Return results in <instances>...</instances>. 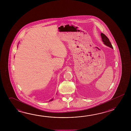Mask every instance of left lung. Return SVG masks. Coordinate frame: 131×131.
Instances as JSON below:
<instances>
[{
	"label": "left lung",
	"instance_id": "8db88e82",
	"mask_svg": "<svg viewBox=\"0 0 131 131\" xmlns=\"http://www.w3.org/2000/svg\"><path fill=\"white\" fill-rule=\"evenodd\" d=\"M101 36L102 37V41L103 42L104 44L106 45L107 46H108L109 47L111 48L112 49H113V47L112 46V45L111 43V42L109 40V38L107 37V36L104 34L101 33Z\"/></svg>",
	"mask_w": 131,
	"mask_h": 131
}]
</instances>
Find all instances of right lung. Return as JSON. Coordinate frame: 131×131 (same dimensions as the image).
<instances>
[{"instance_id":"right-lung-1","label":"right lung","mask_w":131,"mask_h":131,"mask_svg":"<svg viewBox=\"0 0 131 131\" xmlns=\"http://www.w3.org/2000/svg\"><path fill=\"white\" fill-rule=\"evenodd\" d=\"M53 98H52V99H51V100H50V101H49V102H50V101H53Z\"/></svg>"}]
</instances>
